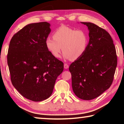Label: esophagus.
I'll return each instance as SVG.
<instances>
[{
    "instance_id": "1",
    "label": "esophagus",
    "mask_w": 124,
    "mask_h": 124,
    "mask_svg": "<svg viewBox=\"0 0 124 124\" xmlns=\"http://www.w3.org/2000/svg\"><path fill=\"white\" fill-rule=\"evenodd\" d=\"M64 68L65 69H68L69 68V66L67 63H64Z\"/></svg>"
}]
</instances>
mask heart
<instances>
[{"label": "heart", "instance_id": "heart-1", "mask_svg": "<svg viewBox=\"0 0 124 124\" xmlns=\"http://www.w3.org/2000/svg\"><path fill=\"white\" fill-rule=\"evenodd\" d=\"M53 37L45 40L47 49L56 58L60 56L62 50L66 59L76 60L82 56L86 50L89 38L87 33L81 29L62 26L56 29Z\"/></svg>", "mask_w": 124, "mask_h": 124}]
</instances>
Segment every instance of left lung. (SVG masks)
I'll use <instances>...</instances> for the list:
<instances>
[{"instance_id":"1","label":"left lung","mask_w":124,"mask_h":124,"mask_svg":"<svg viewBox=\"0 0 124 124\" xmlns=\"http://www.w3.org/2000/svg\"><path fill=\"white\" fill-rule=\"evenodd\" d=\"M89 42L84 54L69 67L73 90L78 97L91 100L108 89L113 83L117 66L115 47L106 30L90 22Z\"/></svg>"}]
</instances>
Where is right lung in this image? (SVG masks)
<instances>
[{"instance_id": "obj_1", "label": "right lung", "mask_w": 124, "mask_h": 124, "mask_svg": "<svg viewBox=\"0 0 124 124\" xmlns=\"http://www.w3.org/2000/svg\"><path fill=\"white\" fill-rule=\"evenodd\" d=\"M46 22L27 25L11 39L7 56L11 81L25 98L34 102L49 98L63 63L52 56L45 45L51 32Z\"/></svg>"}]
</instances>
